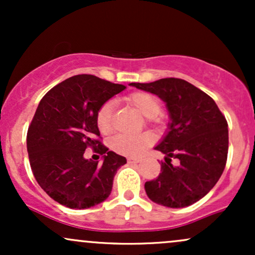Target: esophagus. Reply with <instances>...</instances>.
<instances>
[{
    "label": "esophagus",
    "instance_id": "obj_1",
    "mask_svg": "<svg viewBox=\"0 0 255 255\" xmlns=\"http://www.w3.org/2000/svg\"><path fill=\"white\" fill-rule=\"evenodd\" d=\"M140 158H128V163H140Z\"/></svg>",
    "mask_w": 255,
    "mask_h": 255
}]
</instances>
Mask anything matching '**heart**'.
<instances>
[{"mask_svg": "<svg viewBox=\"0 0 255 255\" xmlns=\"http://www.w3.org/2000/svg\"><path fill=\"white\" fill-rule=\"evenodd\" d=\"M127 102L150 121H156L157 115L160 113L162 108L158 97L148 92L131 93L127 97ZM113 114L114 103L111 101L105 102L98 109L96 115V124L102 134H109L113 130ZM151 142L152 139L147 134H136V135L119 134L111 139L110 146L116 153L122 156L139 157L151 145Z\"/></svg>", "mask_w": 255, "mask_h": 255, "instance_id": "b5f03b06", "label": "heart"}]
</instances>
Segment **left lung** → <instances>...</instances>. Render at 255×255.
I'll list each match as a JSON object with an SVG mask.
<instances>
[{
    "instance_id": "1",
    "label": "left lung",
    "mask_w": 255,
    "mask_h": 255,
    "mask_svg": "<svg viewBox=\"0 0 255 255\" xmlns=\"http://www.w3.org/2000/svg\"><path fill=\"white\" fill-rule=\"evenodd\" d=\"M130 86L153 93L165 102L170 124L156 150L165 154L157 178L145 183L153 203L180 209L197 203L217 183L227 163L228 122L217 104L188 81L165 78ZM180 164L174 167L171 158Z\"/></svg>"
}]
</instances>
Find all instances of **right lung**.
I'll list each match as a JSON object with an SVG mask.
<instances>
[{"label": "right lung", "mask_w": 255, "mask_h": 255, "mask_svg": "<svg viewBox=\"0 0 255 255\" xmlns=\"http://www.w3.org/2000/svg\"><path fill=\"white\" fill-rule=\"evenodd\" d=\"M126 89L95 75L66 79L38 104L27 130V152L38 184L51 199L69 209H89L110 195L113 181L125 157L102 144L96 124L99 108ZM92 147L104 163L85 160Z\"/></svg>", "instance_id": "1"}]
</instances>
